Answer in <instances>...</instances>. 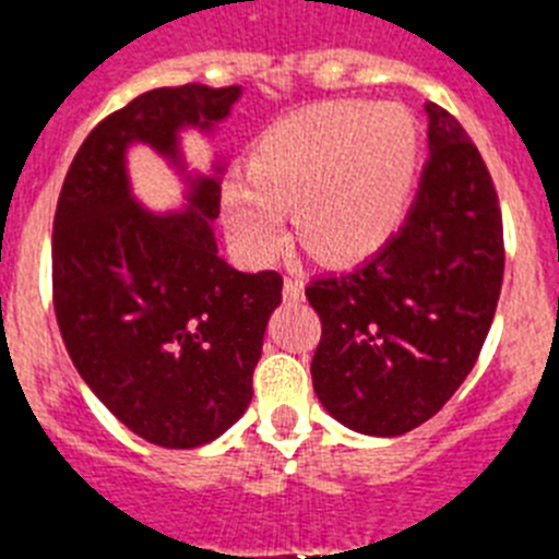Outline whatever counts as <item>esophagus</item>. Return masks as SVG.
I'll use <instances>...</instances> for the list:
<instances>
[{"instance_id":"1","label":"esophagus","mask_w":559,"mask_h":559,"mask_svg":"<svg viewBox=\"0 0 559 559\" xmlns=\"http://www.w3.org/2000/svg\"><path fill=\"white\" fill-rule=\"evenodd\" d=\"M285 299H290V302H299L305 296V283L299 280V276H285V288H283Z\"/></svg>"}]
</instances>
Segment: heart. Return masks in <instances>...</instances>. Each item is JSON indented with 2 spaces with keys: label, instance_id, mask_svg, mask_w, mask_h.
Masks as SVG:
<instances>
[{
  "label": "heart",
  "instance_id": "b5f03b06",
  "mask_svg": "<svg viewBox=\"0 0 559 559\" xmlns=\"http://www.w3.org/2000/svg\"><path fill=\"white\" fill-rule=\"evenodd\" d=\"M417 170V126L400 106H308L251 142L243 181L224 190L226 229L240 254L260 263L283 249L285 212H294L310 254L355 263L397 235Z\"/></svg>",
  "mask_w": 559,
  "mask_h": 559
}]
</instances>
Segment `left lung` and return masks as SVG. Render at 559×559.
Here are the masks:
<instances>
[{
  "label": "left lung",
  "mask_w": 559,
  "mask_h": 559,
  "mask_svg": "<svg viewBox=\"0 0 559 559\" xmlns=\"http://www.w3.org/2000/svg\"><path fill=\"white\" fill-rule=\"evenodd\" d=\"M428 165L406 224L372 260L305 288L322 319V406L369 437L431 419L476 367L503 280L498 192L462 122L426 103Z\"/></svg>",
  "instance_id": "8db88e82"
}]
</instances>
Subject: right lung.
I'll return each instance as SVG.
<instances>
[{
    "label": "right lung",
    "mask_w": 559,
    "mask_h": 559,
    "mask_svg": "<svg viewBox=\"0 0 559 559\" xmlns=\"http://www.w3.org/2000/svg\"><path fill=\"white\" fill-rule=\"evenodd\" d=\"M237 97L204 83L133 97L92 128L58 195L52 302L69 358L122 426L162 448H199L243 417L283 276L218 257V179L192 187L187 212L142 210L126 147L176 159L179 128H212Z\"/></svg>",
    "instance_id": "1"
}]
</instances>
